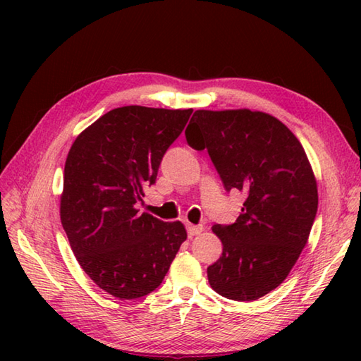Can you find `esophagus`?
I'll list each match as a JSON object with an SVG mask.
<instances>
[{
	"label": "esophagus",
	"instance_id": "1",
	"mask_svg": "<svg viewBox=\"0 0 361 361\" xmlns=\"http://www.w3.org/2000/svg\"><path fill=\"white\" fill-rule=\"evenodd\" d=\"M203 233V226L202 225H189L188 226V235L192 239V237L202 234Z\"/></svg>",
	"mask_w": 361,
	"mask_h": 361
}]
</instances>
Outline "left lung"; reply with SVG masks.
Returning <instances> with one entry per match:
<instances>
[{
  "mask_svg": "<svg viewBox=\"0 0 361 361\" xmlns=\"http://www.w3.org/2000/svg\"><path fill=\"white\" fill-rule=\"evenodd\" d=\"M186 140L208 150L226 190L247 195L233 225L212 226L224 252L208 267L211 287L255 301L281 286L307 243L318 209L307 155L279 119L247 109L197 110Z\"/></svg>",
  "mask_w": 361,
  "mask_h": 361,
  "instance_id": "left-lung-1",
  "label": "left lung"
}]
</instances>
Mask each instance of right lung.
Wrapping results in <instances>:
<instances>
[{"label":"right lung","instance_id":"add662e5","mask_svg":"<svg viewBox=\"0 0 361 361\" xmlns=\"http://www.w3.org/2000/svg\"><path fill=\"white\" fill-rule=\"evenodd\" d=\"M190 114L121 106L83 130L68 153L60 220L82 270L114 298L158 288L186 240L181 221L140 214L136 203Z\"/></svg>","mask_w":361,"mask_h":361}]
</instances>
